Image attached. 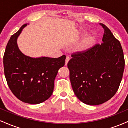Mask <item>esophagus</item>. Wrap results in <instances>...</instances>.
Here are the masks:
<instances>
[{
	"label": "esophagus",
	"instance_id": "1",
	"mask_svg": "<svg viewBox=\"0 0 128 128\" xmlns=\"http://www.w3.org/2000/svg\"><path fill=\"white\" fill-rule=\"evenodd\" d=\"M70 57L67 56V58H66V66L67 65V64H68V61H70Z\"/></svg>",
	"mask_w": 128,
	"mask_h": 128
}]
</instances>
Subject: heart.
<instances>
[{"label":"heart","instance_id":"obj_1","mask_svg":"<svg viewBox=\"0 0 128 128\" xmlns=\"http://www.w3.org/2000/svg\"><path fill=\"white\" fill-rule=\"evenodd\" d=\"M86 30L82 29L84 34L86 33ZM96 41V36L94 34H91L88 35L77 45V48L79 50L85 51L89 49L94 44Z\"/></svg>","mask_w":128,"mask_h":128}]
</instances>
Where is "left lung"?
I'll return each mask as SVG.
<instances>
[{"label": "left lung", "instance_id": "left-lung-1", "mask_svg": "<svg viewBox=\"0 0 128 128\" xmlns=\"http://www.w3.org/2000/svg\"><path fill=\"white\" fill-rule=\"evenodd\" d=\"M101 44L72 55L67 64L73 92L86 105H98L111 99L118 90L124 69L119 41L105 24Z\"/></svg>", "mask_w": 128, "mask_h": 128}]
</instances>
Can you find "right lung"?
Here are the masks:
<instances>
[{"label":"right lung","instance_id":"right-lung-1","mask_svg":"<svg viewBox=\"0 0 128 128\" xmlns=\"http://www.w3.org/2000/svg\"><path fill=\"white\" fill-rule=\"evenodd\" d=\"M24 24L11 36L4 56V72L14 96L29 104H38L52 96L54 82L59 69L65 65L66 55L58 58L26 56L19 49L17 38Z\"/></svg>","mask_w":128,"mask_h":128}]
</instances>
